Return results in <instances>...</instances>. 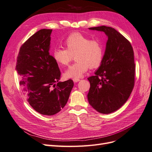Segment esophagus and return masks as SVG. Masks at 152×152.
<instances>
[{"label":"esophagus","instance_id":"34e87169","mask_svg":"<svg viewBox=\"0 0 152 152\" xmlns=\"http://www.w3.org/2000/svg\"><path fill=\"white\" fill-rule=\"evenodd\" d=\"M80 81V80L78 78H74L73 79V81L75 82V83H77V82H78Z\"/></svg>","mask_w":152,"mask_h":152}]
</instances>
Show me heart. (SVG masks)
<instances>
[{"instance_id":"obj_1","label":"heart","mask_w":152,"mask_h":152,"mask_svg":"<svg viewBox=\"0 0 152 152\" xmlns=\"http://www.w3.org/2000/svg\"><path fill=\"white\" fill-rule=\"evenodd\" d=\"M66 48H56L53 53L55 61L61 66H68L76 55V63L64 72L67 78H78L84 75L88 67L100 66L104 57L102 44L97 40H91L89 37L80 33H73L65 41Z\"/></svg>"}]
</instances>
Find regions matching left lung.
<instances>
[{"label": "left lung", "instance_id": "1", "mask_svg": "<svg viewBox=\"0 0 152 152\" xmlns=\"http://www.w3.org/2000/svg\"><path fill=\"white\" fill-rule=\"evenodd\" d=\"M104 32L107 37L102 61L89 77L87 95L90 104L97 111L109 114L126 102L134 85L135 64L130 42L115 28L101 26L88 28Z\"/></svg>", "mask_w": 152, "mask_h": 152}]
</instances>
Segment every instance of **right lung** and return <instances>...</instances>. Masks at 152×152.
Instances as JSON below:
<instances>
[{
    "instance_id": "obj_1",
    "label": "right lung",
    "mask_w": 152,
    "mask_h": 152,
    "mask_svg": "<svg viewBox=\"0 0 152 152\" xmlns=\"http://www.w3.org/2000/svg\"><path fill=\"white\" fill-rule=\"evenodd\" d=\"M51 32V29H41L28 38L20 48L16 66L28 102L39 113L48 116L62 110L74 86L71 80L58 81L60 69L49 52Z\"/></svg>"
}]
</instances>
